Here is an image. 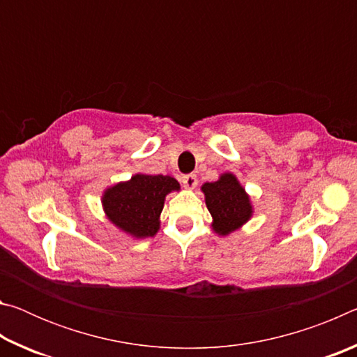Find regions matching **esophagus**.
<instances>
[{
  "label": "esophagus",
  "instance_id": "obj_1",
  "mask_svg": "<svg viewBox=\"0 0 357 357\" xmlns=\"http://www.w3.org/2000/svg\"><path fill=\"white\" fill-rule=\"evenodd\" d=\"M183 184L185 189H195L198 184V178L197 174H187V176L183 178Z\"/></svg>",
  "mask_w": 357,
  "mask_h": 357
}]
</instances>
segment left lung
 I'll return each instance as SVG.
<instances>
[{"mask_svg":"<svg viewBox=\"0 0 357 357\" xmlns=\"http://www.w3.org/2000/svg\"><path fill=\"white\" fill-rule=\"evenodd\" d=\"M202 192L213 217L211 228L217 236H229L253 217L250 195L231 172L222 173L214 183H204Z\"/></svg>","mask_w":357,"mask_h":357,"instance_id":"obj_1","label":"left lung"}]
</instances>
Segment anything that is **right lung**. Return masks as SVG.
Returning a JSON list of instances; mask_svg holds the SVG:
<instances>
[{
    "label": "right lung",
    "instance_id": "right-lung-1",
    "mask_svg": "<svg viewBox=\"0 0 357 357\" xmlns=\"http://www.w3.org/2000/svg\"><path fill=\"white\" fill-rule=\"evenodd\" d=\"M181 185L168 174L135 173L102 192V209L119 231L134 239L154 238L160 229V214L168 193Z\"/></svg>",
    "mask_w": 357,
    "mask_h": 357
}]
</instances>
